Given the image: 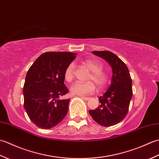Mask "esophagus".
<instances>
[{"label":"esophagus","mask_w":159,"mask_h":159,"mask_svg":"<svg viewBox=\"0 0 159 159\" xmlns=\"http://www.w3.org/2000/svg\"><path fill=\"white\" fill-rule=\"evenodd\" d=\"M80 98H81L82 99H83V100H86V101H87V100H89L90 98L89 97H85V96H80Z\"/></svg>","instance_id":"obj_1"}]
</instances>
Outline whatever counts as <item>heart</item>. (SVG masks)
Masks as SVG:
<instances>
[{
	"label": "heart",
	"mask_w": 159,
	"mask_h": 159,
	"mask_svg": "<svg viewBox=\"0 0 159 159\" xmlns=\"http://www.w3.org/2000/svg\"><path fill=\"white\" fill-rule=\"evenodd\" d=\"M85 66L91 71L87 78L85 83L76 82L70 87V92L74 95L87 96L94 92L96 85L98 88H103L109 81L108 74L102 70V64L92 59H87L83 62ZM74 66L72 63L68 65L64 72V79L67 82H71L74 79Z\"/></svg>",
	"instance_id": "heart-1"
}]
</instances>
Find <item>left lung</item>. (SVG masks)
Instances as JSON below:
<instances>
[{
  "mask_svg": "<svg viewBox=\"0 0 159 159\" xmlns=\"http://www.w3.org/2000/svg\"><path fill=\"white\" fill-rule=\"evenodd\" d=\"M92 53L109 63L113 75L109 88L99 97V107L89 112L98 124L109 127L120 123L127 115L133 96L131 77L126 64L114 53L106 50Z\"/></svg>",
  "mask_w": 159,
  "mask_h": 159,
  "instance_id": "8db88e82",
  "label": "left lung"
}]
</instances>
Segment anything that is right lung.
Listing matches in <instances>:
<instances>
[{
	"label": "right lung",
	"mask_w": 159,
	"mask_h": 159,
	"mask_svg": "<svg viewBox=\"0 0 159 159\" xmlns=\"http://www.w3.org/2000/svg\"><path fill=\"white\" fill-rule=\"evenodd\" d=\"M76 53H43L30 67L23 87L24 107L29 117L39 128L49 129L67 113L70 99L61 97L69 92L64 84V72Z\"/></svg>",
	"instance_id": "right-lung-1"
}]
</instances>
